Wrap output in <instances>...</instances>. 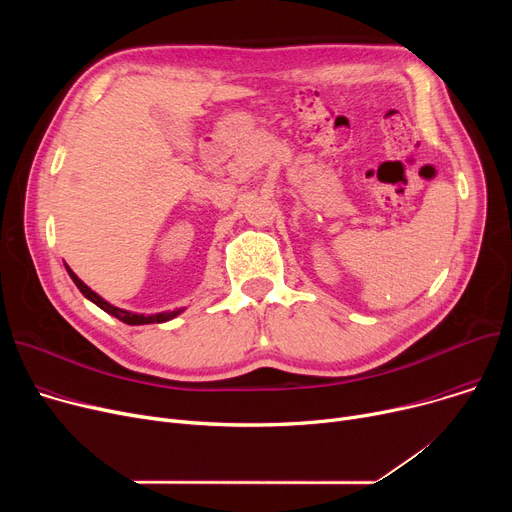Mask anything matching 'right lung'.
Returning a JSON list of instances; mask_svg holds the SVG:
<instances>
[{
    "mask_svg": "<svg viewBox=\"0 0 512 512\" xmlns=\"http://www.w3.org/2000/svg\"><path fill=\"white\" fill-rule=\"evenodd\" d=\"M68 274H70V278L74 280V284L78 286V290L85 294V297L89 299V301H93L97 307H101L105 313H110V315H114V317H118L120 321H124V324H128V326H143V324H159V321H168V319H172L174 315H178V311H172V313H157V315H137V313H130V311H124V309H118V307H114V305H110L107 301H103L99 294H95L83 280H78V276L70 270L68 267Z\"/></svg>",
    "mask_w": 512,
    "mask_h": 512,
    "instance_id": "add662e5",
    "label": "right lung"
}]
</instances>
